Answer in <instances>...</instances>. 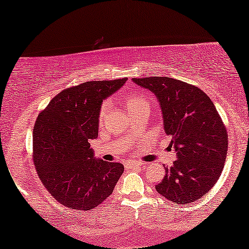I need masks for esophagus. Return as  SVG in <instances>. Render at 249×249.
I'll return each mask as SVG.
<instances>
[{
    "instance_id": "34e87169",
    "label": "esophagus",
    "mask_w": 249,
    "mask_h": 249,
    "mask_svg": "<svg viewBox=\"0 0 249 249\" xmlns=\"http://www.w3.org/2000/svg\"><path fill=\"white\" fill-rule=\"evenodd\" d=\"M125 165H127L128 168L132 169V168H139V166L142 165V163L138 162V161H128V162H125Z\"/></svg>"
}]
</instances>
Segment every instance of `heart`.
Wrapping results in <instances>:
<instances>
[{
  "label": "heart",
  "mask_w": 249,
  "mask_h": 249,
  "mask_svg": "<svg viewBox=\"0 0 249 249\" xmlns=\"http://www.w3.org/2000/svg\"><path fill=\"white\" fill-rule=\"evenodd\" d=\"M120 100L122 101V103L124 104V107L128 110V112L141 107H148V96L141 90L125 91V93L120 95ZM107 108L108 105L107 102H104V103L101 105L100 111H98V122H100V124H103L104 122L105 117H107Z\"/></svg>",
  "instance_id": "1"
}]
</instances>
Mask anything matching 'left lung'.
I'll use <instances>...</instances> for the list:
<instances>
[{
  "label": "left lung",
  "mask_w": 249,
  "mask_h": 249,
  "mask_svg": "<svg viewBox=\"0 0 249 249\" xmlns=\"http://www.w3.org/2000/svg\"><path fill=\"white\" fill-rule=\"evenodd\" d=\"M132 80L158 96L165 134L177 151L156 192L177 204L202 198L220 178L228 152L227 128L213 102L198 87L170 77Z\"/></svg>",
  "instance_id": "left-lung-1"
}]
</instances>
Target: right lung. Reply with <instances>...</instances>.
I'll list each match as a JSON object with an SVG mask.
<instances>
[{
    "label": "right lung",
    "instance_id": "obj_1",
    "mask_svg": "<svg viewBox=\"0 0 249 249\" xmlns=\"http://www.w3.org/2000/svg\"><path fill=\"white\" fill-rule=\"evenodd\" d=\"M127 78L87 81L66 88L38 114L33 130V160L43 186L62 205L89 211L113 193L121 163L95 160L89 139L98 135L105 97Z\"/></svg>",
    "mask_w": 249,
    "mask_h": 249
}]
</instances>
